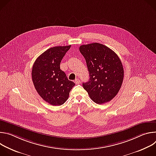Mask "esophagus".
<instances>
[{
  "instance_id": "esophagus-1",
  "label": "esophagus",
  "mask_w": 156,
  "mask_h": 156,
  "mask_svg": "<svg viewBox=\"0 0 156 156\" xmlns=\"http://www.w3.org/2000/svg\"><path fill=\"white\" fill-rule=\"evenodd\" d=\"M75 83L76 84H79V83H80V79H78V78L75 79Z\"/></svg>"
}]
</instances>
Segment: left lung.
<instances>
[{"label":"left lung","instance_id":"8db88e82","mask_svg":"<svg viewBox=\"0 0 156 156\" xmlns=\"http://www.w3.org/2000/svg\"><path fill=\"white\" fill-rule=\"evenodd\" d=\"M79 49L90 73L89 81L83 83L84 89L96 104L110 101L119 93L123 80L120 59L112 50L97 42L81 45Z\"/></svg>","mask_w":156,"mask_h":156}]
</instances>
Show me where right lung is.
<instances>
[{"label": "right lung", "mask_w": 156, "mask_h": 156, "mask_svg": "<svg viewBox=\"0 0 156 156\" xmlns=\"http://www.w3.org/2000/svg\"><path fill=\"white\" fill-rule=\"evenodd\" d=\"M71 46L51 48L34 62L32 80L39 96L52 105H61L69 97L75 83L68 80L60 64Z\"/></svg>", "instance_id": "add662e5"}]
</instances>
